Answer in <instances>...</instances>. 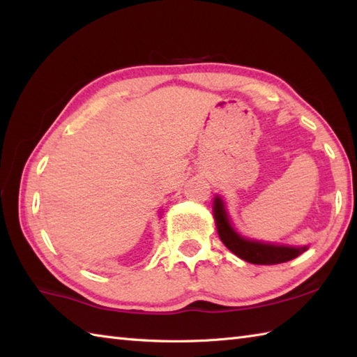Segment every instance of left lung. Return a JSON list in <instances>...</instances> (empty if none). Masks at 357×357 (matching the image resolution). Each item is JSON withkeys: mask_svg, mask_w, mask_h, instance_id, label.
I'll use <instances>...</instances> for the list:
<instances>
[{"mask_svg": "<svg viewBox=\"0 0 357 357\" xmlns=\"http://www.w3.org/2000/svg\"><path fill=\"white\" fill-rule=\"evenodd\" d=\"M215 221L219 238L225 244V247L233 252L241 259L250 264H280L291 261L307 250V247H285V245H273L264 244V242L250 241L239 236L230 225L227 211L224 208V202L221 198H215Z\"/></svg>", "mask_w": 357, "mask_h": 357, "instance_id": "8db88e82", "label": "left lung"}]
</instances>
